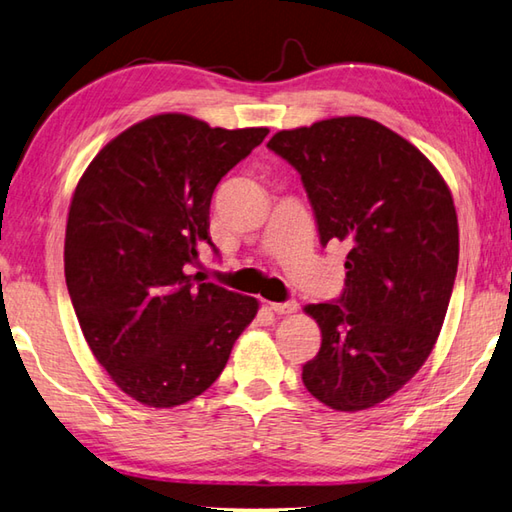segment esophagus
<instances>
[{"label":"esophagus","mask_w":512,"mask_h":512,"mask_svg":"<svg viewBox=\"0 0 512 512\" xmlns=\"http://www.w3.org/2000/svg\"><path fill=\"white\" fill-rule=\"evenodd\" d=\"M269 307H272V312L276 314H294L298 310L296 301H287V303H269Z\"/></svg>","instance_id":"obj_1"}]
</instances>
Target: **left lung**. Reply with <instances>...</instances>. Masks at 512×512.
<instances>
[{"mask_svg": "<svg viewBox=\"0 0 512 512\" xmlns=\"http://www.w3.org/2000/svg\"><path fill=\"white\" fill-rule=\"evenodd\" d=\"M267 147L301 173L321 243L350 247L339 301L305 305L321 350L303 383L327 408L368 410L437 343L459 263L452 194L414 144L361 115L278 131Z\"/></svg>", "mask_w": 512, "mask_h": 512, "instance_id": "8db88e82", "label": "left lung"}]
</instances>
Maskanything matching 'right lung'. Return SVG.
<instances>
[{
	"label": "right lung",
	"mask_w": 512,
	"mask_h": 512,
	"mask_svg": "<svg viewBox=\"0 0 512 512\" xmlns=\"http://www.w3.org/2000/svg\"><path fill=\"white\" fill-rule=\"evenodd\" d=\"M267 127L160 113L115 136L73 191L64 276L82 334L118 388L149 408L196 399L225 370L258 301L189 274L209 205Z\"/></svg>",
	"instance_id": "obj_1"
}]
</instances>
